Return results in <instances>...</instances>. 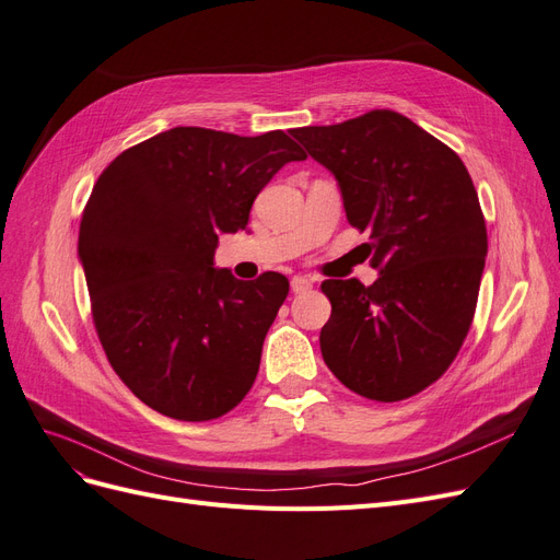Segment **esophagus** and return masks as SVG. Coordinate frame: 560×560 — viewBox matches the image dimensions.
<instances>
[{
	"mask_svg": "<svg viewBox=\"0 0 560 560\" xmlns=\"http://www.w3.org/2000/svg\"><path fill=\"white\" fill-rule=\"evenodd\" d=\"M308 290H313V280L311 278H303V276H294L292 278V292L294 294H303V292H308Z\"/></svg>",
	"mask_w": 560,
	"mask_h": 560,
	"instance_id": "esophagus-1",
	"label": "esophagus"
}]
</instances>
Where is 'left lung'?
I'll list each match as a JSON object with an SVG mask.
<instances>
[{
	"instance_id": "8db88e82",
	"label": "left lung",
	"mask_w": 560,
	"mask_h": 560,
	"mask_svg": "<svg viewBox=\"0 0 560 560\" xmlns=\"http://www.w3.org/2000/svg\"><path fill=\"white\" fill-rule=\"evenodd\" d=\"M290 132L338 179L381 270L369 287L322 282L331 301L322 358L360 397L409 399L446 374L477 311L488 252L477 189L451 147L393 109Z\"/></svg>"
}]
</instances>
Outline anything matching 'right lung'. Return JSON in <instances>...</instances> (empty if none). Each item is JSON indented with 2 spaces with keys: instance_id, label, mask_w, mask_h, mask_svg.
Here are the masks:
<instances>
[{
  "instance_id": "right-lung-1",
  "label": "right lung",
  "mask_w": 560,
  "mask_h": 560,
  "mask_svg": "<svg viewBox=\"0 0 560 560\" xmlns=\"http://www.w3.org/2000/svg\"><path fill=\"white\" fill-rule=\"evenodd\" d=\"M303 151L179 126L121 151L79 224L91 315L112 369L151 409L206 422L238 406L290 294L280 273L245 282L212 268L219 233L247 226L254 198Z\"/></svg>"
}]
</instances>
